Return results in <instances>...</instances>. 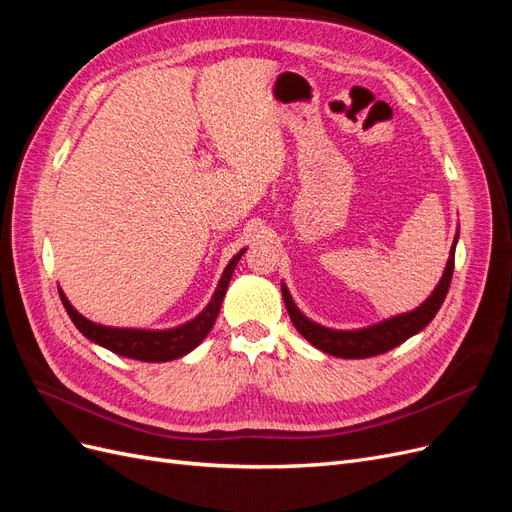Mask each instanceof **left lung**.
Listing matches in <instances>:
<instances>
[{
  "label": "left lung",
  "instance_id": "8db88e82",
  "mask_svg": "<svg viewBox=\"0 0 512 512\" xmlns=\"http://www.w3.org/2000/svg\"><path fill=\"white\" fill-rule=\"evenodd\" d=\"M457 239H459V230L455 235L451 254H448V262H446L438 286L433 288V292L429 294L425 303H421L408 314L386 318V320H382L378 324H371V327H365V329L337 331V329L322 327V324L312 322L307 316H303L301 309L294 305L286 284H282V294H284V303H286V309L290 314V320L309 344L316 346L322 352L331 354V356H339V359H367V356L389 352L395 346L404 344L406 339H410L412 335L421 333L433 320V316L438 314L440 305L446 299L448 286H451V280H453Z\"/></svg>",
  "mask_w": 512,
  "mask_h": 512
}]
</instances>
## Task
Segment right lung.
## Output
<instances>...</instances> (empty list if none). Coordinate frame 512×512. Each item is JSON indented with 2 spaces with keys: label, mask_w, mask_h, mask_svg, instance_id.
I'll use <instances>...</instances> for the list:
<instances>
[{
  "label": "right lung",
  "mask_w": 512,
  "mask_h": 512,
  "mask_svg": "<svg viewBox=\"0 0 512 512\" xmlns=\"http://www.w3.org/2000/svg\"><path fill=\"white\" fill-rule=\"evenodd\" d=\"M243 254H245V247L230 258V262L220 277L218 288H215L213 297L203 312H200L196 318H192L190 322L179 324V327H173V329L149 331V329L104 327V324L91 322L83 314L76 312L66 294L61 292V288H59V297H61V303H64V307H66L68 316L72 318L74 327L79 329L89 339V342H94L119 356H126V359H136V361H145V363L175 361V359H179V356H185L188 352H192L213 329V322L220 314V307L224 301L226 288L230 284L232 271H235L237 262L241 260Z\"/></svg>",
  "instance_id": "add662e5"
}]
</instances>
